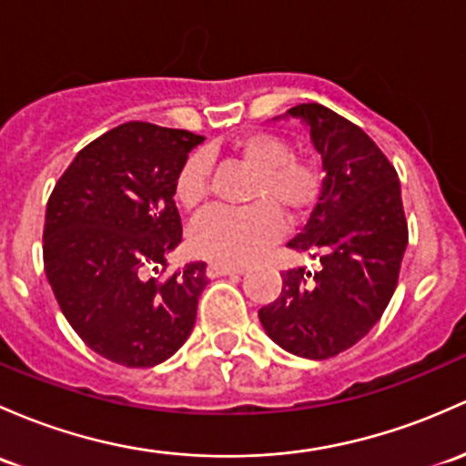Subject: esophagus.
<instances>
[{"label":"esophagus","mask_w":466,"mask_h":466,"mask_svg":"<svg viewBox=\"0 0 466 466\" xmlns=\"http://www.w3.org/2000/svg\"><path fill=\"white\" fill-rule=\"evenodd\" d=\"M229 274H243V268L225 266V263H217V261H212V263H209V266H208V277H209V279L229 277Z\"/></svg>","instance_id":"1"}]
</instances>
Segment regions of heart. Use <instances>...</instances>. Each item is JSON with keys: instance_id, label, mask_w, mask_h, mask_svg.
Segmentation results:
<instances>
[{"instance_id": "heart-1", "label": "heart", "mask_w": 466, "mask_h": 466, "mask_svg": "<svg viewBox=\"0 0 466 466\" xmlns=\"http://www.w3.org/2000/svg\"><path fill=\"white\" fill-rule=\"evenodd\" d=\"M252 171L249 208L212 209L194 223L189 246L198 257L225 266H246L281 237L283 218L301 220L315 208L321 176L315 163L295 158L290 145L268 131H252L232 147ZM209 165L203 154L189 156L176 178V200L185 212H198L208 200Z\"/></svg>"}]
</instances>
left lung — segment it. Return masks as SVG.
Masks as SVG:
<instances>
[{
	"mask_svg": "<svg viewBox=\"0 0 466 466\" xmlns=\"http://www.w3.org/2000/svg\"><path fill=\"white\" fill-rule=\"evenodd\" d=\"M286 117L310 129L323 183L301 232L288 243L321 268L283 272L281 295L258 310L268 337L306 360L349 350L380 321L409 243L398 171L364 129L328 106L297 105Z\"/></svg>",
	"mask_w": 466,
	"mask_h": 466,
	"instance_id": "obj_1",
	"label": "left lung"
}]
</instances>
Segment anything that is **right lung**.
I'll use <instances>...</instances> for the list:
<instances>
[{"label": "right lung", "mask_w": 466, "mask_h": 466, "mask_svg": "<svg viewBox=\"0 0 466 466\" xmlns=\"http://www.w3.org/2000/svg\"><path fill=\"white\" fill-rule=\"evenodd\" d=\"M203 136L125 122L86 145L57 180L44 220V270L80 339L116 364L147 369L187 341L205 263L165 281L183 241L176 178Z\"/></svg>", "instance_id": "add662e5"}]
</instances>
